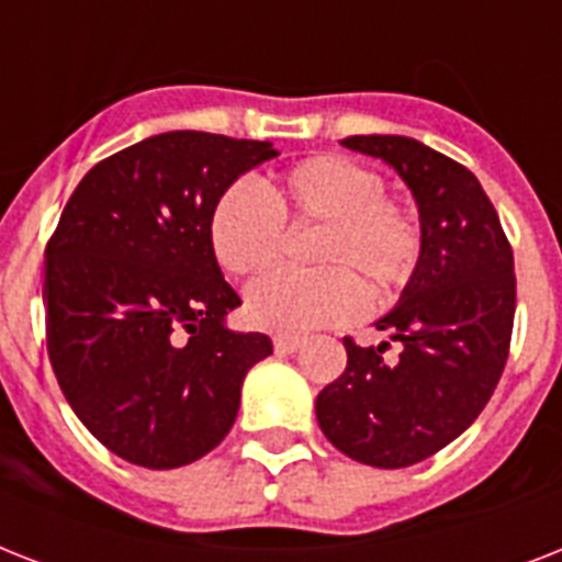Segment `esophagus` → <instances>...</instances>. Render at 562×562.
<instances>
[{"instance_id": "obj_1", "label": "esophagus", "mask_w": 562, "mask_h": 562, "mask_svg": "<svg viewBox=\"0 0 562 562\" xmlns=\"http://www.w3.org/2000/svg\"><path fill=\"white\" fill-rule=\"evenodd\" d=\"M303 341H306L303 335L280 333L277 338H273V350H277V352H294V350H300V347H303Z\"/></svg>"}]
</instances>
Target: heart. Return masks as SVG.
I'll use <instances>...</instances> for the list:
<instances>
[{
	"label": "heart",
	"mask_w": 562,
	"mask_h": 562,
	"mask_svg": "<svg viewBox=\"0 0 562 562\" xmlns=\"http://www.w3.org/2000/svg\"><path fill=\"white\" fill-rule=\"evenodd\" d=\"M317 227L308 259L321 271L271 273L247 294V317L273 333L341 324L373 300L400 294L423 259V224L414 206L384 194L379 171L341 154H317L212 203L206 236L229 277H259L280 262L285 229Z\"/></svg>",
	"instance_id": "obj_1"
}]
</instances>
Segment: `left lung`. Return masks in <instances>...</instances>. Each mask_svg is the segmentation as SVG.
Listing matches in <instances>:
<instances>
[{
	"label": "left lung",
	"mask_w": 562,
	"mask_h": 562,
	"mask_svg": "<svg viewBox=\"0 0 562 562\" xmlns=\"http://www.w3.org/2000/svg\"><path fill=\"white\" fill-rule=\"evenodd\" d=\"M382 157L417 198L423 259L402 303L379 321L400 356L344 338L347 368L317 393L335 449L379 470L431 458L463 435L496 391L516 312L514 247L467 166L408 136H347Z\"/></svg>",
	"instance_id": "1"
}]
</instances>
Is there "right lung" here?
I'll return each mask as SVG.
<instances>
[{
    "label": "right lung",
    "instance_id": "add662e5",
    "mask_svg": "<svg viewBox=\"0 0 562 562\" xmlns=\"http://www.w3.org/2000/svg\"><path fill=\"white\" fill-rule=\"evenodd\" d=\"M271 143L171 131L95 162L46 245V350L92 437L148 470L198 461L236 423L262 333H229L241 306L206 236L212 203Z\"/></svg>",
    "mask_w": 562,
    "mask_h": 562
}]
</instances>
